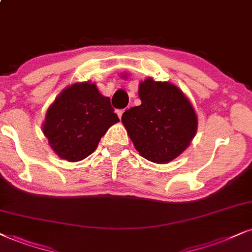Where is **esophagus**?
Here are the masks:
<instances>
[{"label":"esophagus","mask_w":252,"mask_h":252,"mask_svg":"<svg viewBox=\"0 0 252 252\" xmlns=\"http://www.w3.org/2000/svg\"><path fill=\"white\" fill-rule=\"evenodd\" d=\"M124 111H126V109H120V110H117V115H119L120 119H122V115H123Z\"/></svg>","instance_id":"esophagus-1"}]
</instances>
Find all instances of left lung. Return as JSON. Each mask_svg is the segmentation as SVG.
Listing matches in <instances>:
<instances>
[{"instance_id": "1", "label": "left lung", "mask_w": 252, "mask_h": 252, "mask_svg": "<svg viewBox=\"0 0 252 252\" xmlns=\"http://www.w3.org/2000/svg\"><path fill=\"white\" fill-rule=\"evenodd\" d=\"M142 104L126 110L122 122L139 155L157 164L168 163L189 145L197 119L179 88L152 79L139 85Z\"/></svg>"}]
</instances>
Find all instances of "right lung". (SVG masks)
<instances>
[{"instance_id": "obj_1", "label": "right lung", "mask_w": 252, "mask_h": 252, "mask_svg": "<svg viewBox=\"0 0 252 252\" xmlns=\"http://www.w3.org/2000/svg\"><path fill=\"white\" fill-rule=\"evenodd\" d=\"M110 98L91 82L74 84L49 108L43 132L60 158L79 161L92 155L101 137L119 122Z\"/></svg>"}]
</instances>
